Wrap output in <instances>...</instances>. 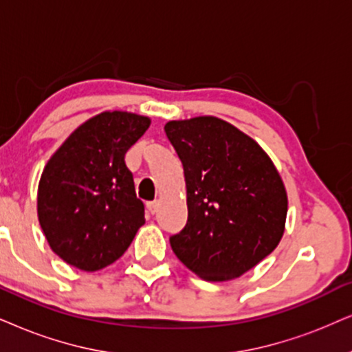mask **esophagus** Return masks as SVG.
<instances>
[{
  "instance_id": "esophagus-1",
  "label": "esophagus",
  "mask_w": 352,
  "mask_h": 352,
  "mask_svg": "<svg viewBox=\"0 0 352 352\" xmlns=\"http://www.w3.org/2000/svg\"><path fill=\"white\" fill-rule=\"evenodd\" d=\"M146 206H148V211L151 212V214H155V211H157L159 203H157V201H149L148 204H146Z\"/></svg>"
}]
</instances>
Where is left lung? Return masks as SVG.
Segmentation results:
<instances>
[{"label":"left lung","instance_id":"left-lung-1","mask_svg":"<svg viewBox=\"0 0 352 352\" xmlns=\"http://www.w3.org/2000/svg\"><path fill=\"white\" fill-rule=\"evenodd\" d=\"M166 135L182 161L188 221L170 237L186 268L206 281L247 273L278 247L287 195L268 154L216 117L168 122Z\"/></svg>","mask_w":352,"mask_h":352}]
</instances>
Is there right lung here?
Masks as SVG:
<instances>
[{
    "label": "right lung",
    "mask_w": 352,
    "mask_h": 352,
    "mask_svg": "<svg viewBox=\"0 0 352 352\" xmlns=\"http://www.w3.org/2000/svg\"><path fill=\"white\" fill-rule=\"evenodd\" d=\"M151 120L128 112H102L71 133L42 172L38 222L48 245L82 271L112 265L144 224L124 154Z\"/></svg>",
    "instance_id": "right-lung-1"
}]
</instances>
